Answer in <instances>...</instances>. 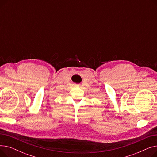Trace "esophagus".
Listing matches in <instances>:
<instances>
[{
	"instance_id": "esophagus-1",
	"label": "esophagus",
	"mask_w": 157,
	"mask_h": 157,
	"mask_svg": "<svg viewBox=\"0 0 157 157\" xmlns=\"http://www.w3.org/2000/svg\"><path fill=\"white\" fill-rule=\"evenodd\" d=\"M75 86H78V85H75Z\"/></svg>"
}]
</instances>
